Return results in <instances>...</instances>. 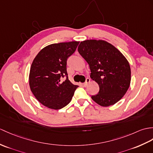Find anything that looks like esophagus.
<instances>
[{"instance_id": "34e87169", "label": "esophagus", "mask_w": 153, "mask_h": 153, "mask_svg": "<svg viewBox=\"0 0 153 153\" xmlns=\"http://www.w3.org/2000/svg\"><path fill=\"white\" fill-rule=\"evenodd\" d=\"M90 81H91L90 78H88V77L86 78V80H85V82L83 83V86H85V87L87 86L88 84L90 83Z\"/></svg>"}]
</instances>
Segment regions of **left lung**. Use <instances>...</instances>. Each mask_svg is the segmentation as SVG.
Instances as JSON below:
<instances>
[{"label": "left lung", "mask_w": 153, "mask_h": 153, "mask_svg": "<svg viewBox=\"0 0 153 153\" xmlns=\"http://www.w3.org/2000/svg\"><path fill=\"white\" fill-rule=\"evenodd\" d=\"M78 52L88 62L91 77L100 87L91 98L103 107L115 104L128 91L131 70L126 59L114 46L104 40L81 42Z\"/></svg>", "instance_id": "8db88e82"}]
</instances>
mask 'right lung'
<instances>
[{
	"instance_id": "1",
	"label": "right lung",
	"mask_w": 153,
	"mask_h": 153,
	"mask_svg": "<svg viewBox=\"0 0 153 153\" xmlns=\"http://www.w3.org/2000/svg\"><path fill=\"white\" fill-rule=\"evenodd\" d=\"M79 43L70 42L49 45L38 53L32 63L30 90L46 107L53 109L65 107L79 87L70 82L66 70L67 60L75 52Z\"/></svg>"
}]
</instances>
